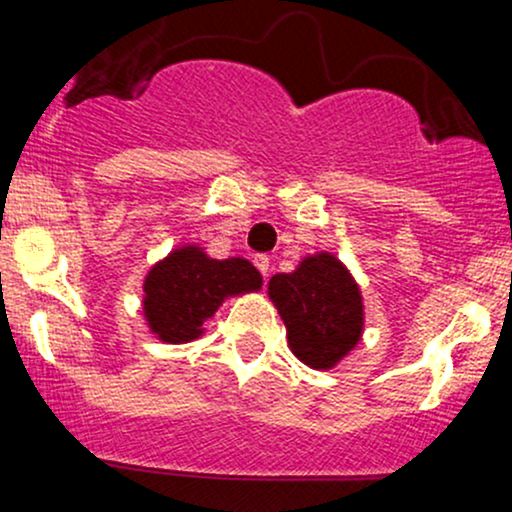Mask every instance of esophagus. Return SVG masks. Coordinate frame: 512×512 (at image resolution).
Listing matches in <instances>:
<instances>
[{
  "mask_svg": "<svg viewBox=\"0 0 512 512\" xmlns=\"http://www.w3.org/2000/svg\"><path fill=\"white\" fill-rule=\"evenodd\" d=\"M255 267L260 269V274L267 279L269 276V257L267 255H255Z\"/></svg>",
  "mask_w": 512,
  "mask_h": 512,
  "instance_id": "34e87169",
  "label": "esophagus"
}]
</instances>
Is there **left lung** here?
I'll return each mask as SVG.
<instances>
[{
  "label": "left lung",
  "instance_id": "obj_1",
  "mask_svg": "<svg viewBox=\"0 0 512 512\" xmlns=\"http://www.w3.org/2000/svg\"><path fill=\"white\" fill-rule=\"evenodd\" d=\"M267 291L284 320L293 356L305 366L330 370L361 342V289L330 252L305 257L291 274H274Z\"/></svg>",
  "mask_w": 512,
  "mask_h": 512
}]
</instances>
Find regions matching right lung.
<instances>
[{
	"label": "right lung",
	"mask_w": 512,
	"mask_h": 512,
	"mask_svg": "<svg viewBox=\"0 0 512 512\" xmlns=\"http://www.w3.org/2000/svg\"><path fill=\"white\" fill-rule=\"evenodd\" d=\"M262 289V276L243 257L211 260L197 245H182L151 267L144 279V317L166 344L202 337L207 317L228 296Z\"/></svg>",
	"instance_id": "1"
}]
</instances>
